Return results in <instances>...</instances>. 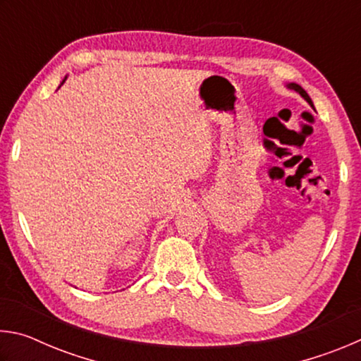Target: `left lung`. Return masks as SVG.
<instances>
[{
    "mask_svg": "<svg viewBox=\"0 0 361 361\" xmlns=\"http://www.w3.org/2000/svg\"><path fill=\"white\" fill-rule=\"evenodd\" d=\"M288 87H290V89H293V90H296L298 94H301V95L304 97V99L307 100V102L310 103V105H312V100H310V97H309V95H307V92H305V90L301 87V85H298V84H290ZM312 106H314V105H312Z\"/></svg>",
    "mask_w": 361,
    "mask_h": 361,
    "instance_id": "8db88e82",
    "label": "left lung"
}]
</instances>
